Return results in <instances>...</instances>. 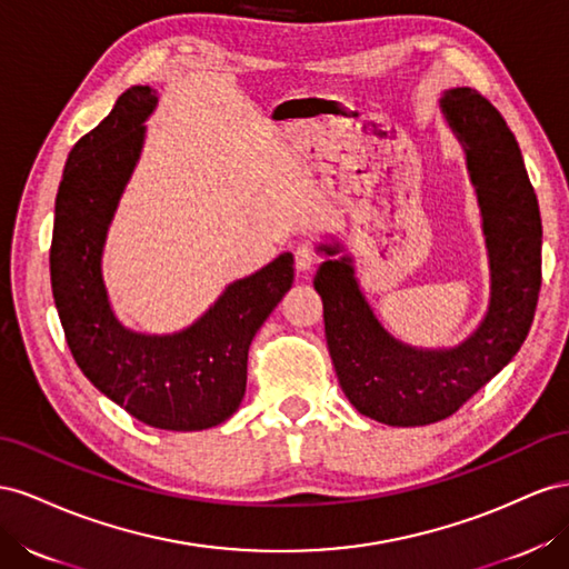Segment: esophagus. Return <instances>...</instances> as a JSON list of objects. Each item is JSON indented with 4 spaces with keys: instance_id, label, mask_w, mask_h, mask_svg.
Segmentation results:
<instances>
[{
    "instance_id": "obj_1",
    "label": "esophagus",
    "mask_w": 569,
    "mask_h": 569,
    "mask_svg": "<svg viewBox=\"0 0 569 569\" xmlns=\"http://www.w3.org/2000/svg\"><path fill=\"white\" fill-rule=\"evenodd\" d=\"M315 264H317L315 250L307 248V246H300V248L296 250V269H298V273L307 276V273H310V271L315 269Z\"/></svg>"
}]
</instances>
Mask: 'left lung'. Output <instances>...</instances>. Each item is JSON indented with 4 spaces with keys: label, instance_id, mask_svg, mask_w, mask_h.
Returning <instances> with one entry per match:
<instances>
[{
    "label": "left lung",
    "instance_id": "left-lung-1",
    "mask_svg": "<svg viewBox=\"0 0 569 569\" xmlns=\"http://www.w3.org/2000/svg\"><path fill=\"white\" fill-rule=\"evenodd\" d=\"M441 117L465 152L489 257V305L477 329L450 348L402 343L369 305L343 242L315 248L338 383L357 412L388 427H425L458 412L522 348L541 288L539 202L508 123L469 88L443 92Z\"/></svg>",
    "mask_w": 569,
    "mask_h": 569
}]
</instances>
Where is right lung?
<instances>
[{
	"label": "right lung",
	"mask_w": 569,
	"mask_h": 569,
	"mask_svg": "<svg viewBox=\"0 0 569 569\" xmlns=\"http://www.w3.org/2000/svg\"><path fill=\"white\" fill-rule=\"evenodd\" d=\"M157 102L152 88H128L73 144L54 204L52 293L73 360L97 391L142 425L202 431L229 419L246 396L250 343L293 286V254L226 286L183 329L126 327L109 300L102 257Z\"/></svg>",
	"instance_id": "right-lung-1"
}]
</instances>
